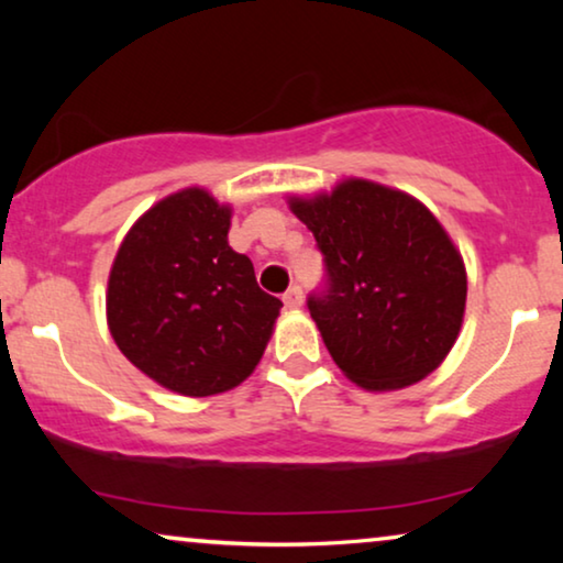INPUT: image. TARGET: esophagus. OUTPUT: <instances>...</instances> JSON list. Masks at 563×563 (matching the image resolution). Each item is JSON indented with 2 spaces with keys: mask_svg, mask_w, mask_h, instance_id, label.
<instances>
[{
  "mask_svg": "<svg viewBox=\"0 0 563 563\" xmlns=\"http://www.w3.org/2000/svg\"><path fill=\"white\" fill-rule=\"evenodd\" d=\"M284 305H287L289 307V310H299V307H302V289H299V287H289L287 291H284Z\"/></svg>",
  "mask_w": 563,
  "mask_h": 563,
  "instance_id": "34e87169",
  "label": "esophagus"
}]
</instances>
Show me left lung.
I'll return each mask as SVG.
<instances>
[{
    "mask_svg": "<svg viewBox=\"0 0 563 563\" xmlns=\"http://www.w3.org/2000/svg\"><path fill=\"white\" fill-rule=\"evenodd\" d=\"M325 256L328 291L307 307L338 368L368 391L426 379L466 310V266L420 199L368 179L289 197Z\"/></svg>",
    "mask_w": 563,
    "mask_h": 563,
    "instance_id": "left-lung-1",
    "label": "left lung"
}]
</instances>
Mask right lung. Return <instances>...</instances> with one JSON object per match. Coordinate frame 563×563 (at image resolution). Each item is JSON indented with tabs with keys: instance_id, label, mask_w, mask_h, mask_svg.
Instances as JSON below:
<instances>
[{
	"instance_id": "1",
	"label": "right lung",
	"mask_w": 563,
	"mask_h": 563,
	"mask_svg": "<svg viewBox=\"0 0 563 563\" xmlns=\"http://www.w3.org/2000/svg\"><path fill=\"white\" fill-rule=\"evenodd\" d=\"M233 210L202 187L174 191L122 238L107 279V325L130 364L184 397L249 379L282 299L228 243Z\"/></svg>"
}]
</instances>
